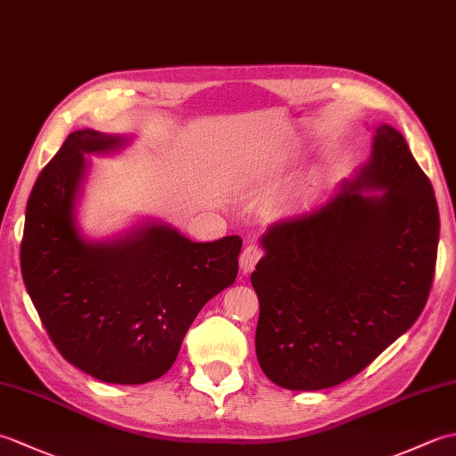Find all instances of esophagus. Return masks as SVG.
I'll use <instances>...</instances> for the list:
<instances>
[{
    "label": "esophagus",
    "mask_w": 456,
    "mask_h": 456,
    "mask_svg": "<svg viewBox=\"0 0 456 456\" xmlns=\"http://www.w3.org/2000/svg\"><path fill=\"white\" fill-rule=\"evenodd\" d=\"M260 256H263V250H260V247H256V245L245 247V250H243V253H240V258H239L240 260V270H243L245 274L253 273L256 263L260 260Z\"/></svg>",
    "instance_id": "obj_1"
}]
</instances>
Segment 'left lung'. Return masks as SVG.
Listing matches in <instances>:
<instances>
[{"mask_svg": "<svg viewBox=\"0 0 456 456\" xmlns=\"http://www.w3.org/2000/svg\"><path fill=\"white\" fill-rule=\"evenodd\" d=\"M260 245L265 256L250 274L258 364L288 390L331 388L423 312L437 260V200L403 134L380 125L356 176L323 208L270 225Z\"/></svg>", "mask_w": 456, "mask_h": 456, "instance_id": "1", "label": "left lung"}]
</instances>
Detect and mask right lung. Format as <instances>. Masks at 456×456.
<instances>
[{
	"label": "right lung",
	"mask_w": 456,
	"mask_h": 456,
	"mask_svg": "<svg viewBox=\"0 0 456 456\" xmlns=\"http://www.w3.org/2000/svg\"><path fill=\"white\" fill-rule=\"evenodd\" d=\"M82 129L38 174L27 201L21 274L38 317L68 362L110 384H144L170 370L191 322L235 282L243 240L193 243L164 223L111 240L76 225L86 157L125 147Z\"/></svg>",
	"instance_id": "add662e5"
}]
</instances>
